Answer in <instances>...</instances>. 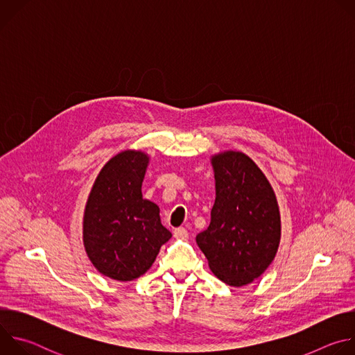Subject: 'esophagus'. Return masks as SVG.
<instances>
[{
    "instance_id": "obj_1",
    "label": "esophagus",
    "mask_w": 355,
    "mask_h": 355,
    "mask_svg": "<svg viewBox=\"0 0 355 355\" xmlns=\"http://www.w3.org/2000/svg\"><path fill=\"white\" fill-rule=\"evenodd\" d=\"M174 237L181 239V240H187L188 239V230L185 227H178V229L174 230Z\"/></svg>"
}]
</instances>
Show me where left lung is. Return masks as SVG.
Wrapping results in <instances>:
<instances>
[{"mask_svg":"<svg viewBox=\"0 0 355 355\" xmlns=\"http://www.w3.org/2000/svg\"><path fill=\"white\" fill-rule=\"evenodd\" d=\"M212 166L216 199L211 225L196 236V244L220 281L243 286L259 278L277 254L278 204L263 171L240 151L214 156Z\"/></svg>","mask_w":355,"mask_h":355,"instance_id":"1","label":"left lung"}]
</instances>
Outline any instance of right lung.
Wrapping results in <instances>:
<instances>
[{
	"instance_id": "1",
	"label": "right lung",
	"mask_w": 355,
	"mask_h": 355,
	"mask_svg": "<svg viewBox=\"0 0 355 355\" xmlns=\"http://www.w3.org/2000/svg\"><path fill=\"white\" fill-rule=\"evenodd\" d=\"M147 163L141 151H122L101 170L87 200L85 251L101 274L116 281L143 275L171 237L159 207L141 196Z\"/></svg>"
}]
</instances>
